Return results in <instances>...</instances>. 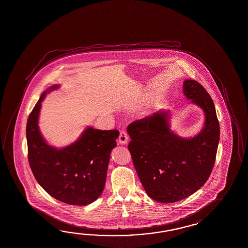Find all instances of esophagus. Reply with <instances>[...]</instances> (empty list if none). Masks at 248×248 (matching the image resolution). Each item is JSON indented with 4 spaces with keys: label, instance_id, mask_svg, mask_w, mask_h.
<instances>
[{
    "label": "esophagus",
    "instance_id": "1",
    "mask_svg": "<svg viewBox=\"0 0 248 248\" xmlns=\"http://www.w3.org/2000/svg\"><path fill=\"white\" fill-rule=\"evenodd\" d=\"M127 140H128V137H127V133H126V131L122 130V131L120 133V137H119V142H120V144H127Z\"/></svg>",
    "mask_w": 248,
    "mask_h": 248
}]
</instances>
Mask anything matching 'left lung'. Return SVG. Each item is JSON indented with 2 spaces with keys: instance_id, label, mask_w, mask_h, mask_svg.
I'll use <instances>...</instances> for the list:
<instances>
[{
  "instance_id": "left-lung-1",
  "label": "left lung",
  "mask_w": 248,
  "mask_h": 248,
  "mask_svg": "<svg viewBox=\"0 0 248 248\" xmlns=\"http://www.w3.org/2000/svg\"><path fill=\"white\" fill-rule=\"evenodd\" d=\"M184 95L204 112V126L191 139L170 130L169 110L161 109L128 125V150L139 179L152 199L170 203L191 196L209 179L219 140L213 99L199 82L186 79Z\"/></svg>"
}]
</instances>
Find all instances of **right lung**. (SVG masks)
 I'll list each match as a JSON object with an SVG mask.
<instances>
[{"label":"right lung","mask_w":248,"mask_h":248,"mask_svg":"<svg viewBox=\"0 0 248 248\" xmlns=\"http://www.w3.org/2000/svg\"><path fill=\"white\" fill-rule=\"evenodd\" d=\"M49 87L29 114L27 123L29 162L36 181L47 193L70 205H87L104 191L111 150L120 132L87 127L73 144L58 149L41 135L38 118Z\"/></svg>","instance_id":"1"}]
</instances>
